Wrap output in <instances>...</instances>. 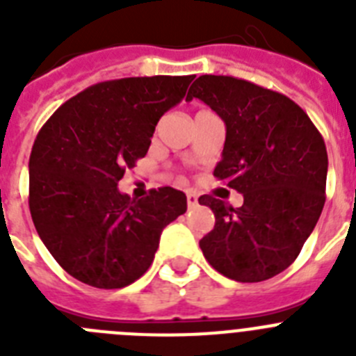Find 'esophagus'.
<instances>
[{
  "instance_id": "1",
  "label": "esophagus",
  "mask_w": 356,
  "mask_h": 356,
  "mask_svg": "<svg viewBox=\"0 0 356 356\" xmlns=\"http://www.w3.org/2000/svg\"><path fill=\"white\" fill-rule=\"evenodd\" d=\"M187 205L196 207L197 205V196L194 193H187Z\"/></svg>"
}]
</instances>
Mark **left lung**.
Listing matches in <instances>:
<instances>
[{"label": "left lung", "mask_w": 356, "mask_h": 356, "mask_svg": "<svg viewBox=\"0 0 356 356\" xmlns=\"http://www.w3.org/2000/svg\"><path fill=\"white\" fill-rule=\"evenodd\" d=\"M197 97L225 121L222 159L213 176L242 194L238 209L200 197L216 226L200 241L210 266L235 282H264L296 260L325 207L328 155L301 106L284 94L234 76L203 74Z\"/></svg>", "instance_id": "1"}]
</instances>
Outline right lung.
Returning <instances> with one entry per match:
<instances>
[{"label":"right lung","mask_w":356,"mask_h":356,"mask_svg":"<svg viewBox=\"0 0 356 356\" xmlns=\"http://www.w3.org/2000/svg\"><path fill=\"white\" fill-rule=\"evenodd\" d=\"M194 76L121 78L96 83L46 121L30 155V213L53 259L97 289L134 284L155 259L162 229L187 210L172 187L143 200L119 193L146 156L155 127L184 99Z\"/></svg>","instance_id":"add662e5"}]
</instances>
